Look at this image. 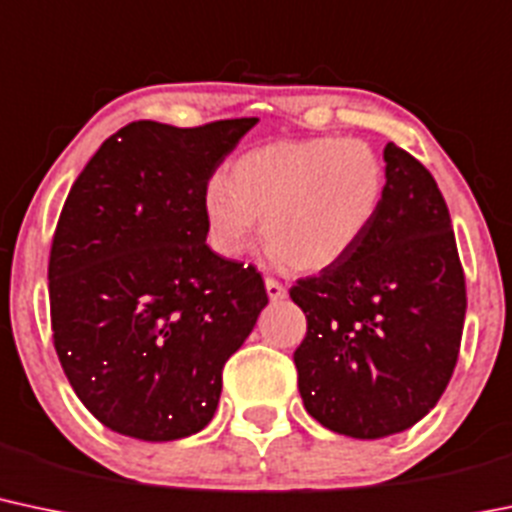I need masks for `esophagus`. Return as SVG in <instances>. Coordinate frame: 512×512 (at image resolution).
<instances>
[{
	"label": "esophagus",
	"instance_id": "34e87169",
	"mask_svg": "<svg viewBox=\"0 0 512 512\" xmlns=\"http://www.w3.org/2000/svg\"><path fill=\"white\" fill-rule=\"evenodd\" d=\"M265 289H267V296H269V299H272V301H282V299H286V286L279 284L277 279L267 277V279H265Z\"/></svg>",
	"mask_w": 512,
	"mask_h": 512
}]
</instances>
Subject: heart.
Listing matches in <instances>:
<instances>
[{"label":"heart","mask_w":512,"mask_h":512,"mask_svg":"<svg viewBox=\"0 0 512 512\" xmlns=\"http://www.w3.org/2000/svg\"><path fill=\"white\" fill-rule=\"evenodd\" d=\"M386 165L367 140L299 138L257 145L235 157L204 194L211 247L238 260L262 218L269 255L299 272L345 260L374 226Z\"/></svg>","instance_id":"1"}]
</instances>
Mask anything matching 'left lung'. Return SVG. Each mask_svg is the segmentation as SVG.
<instances>
[{
	"instance_id": "8db88e82",
	"label": "left lung",
	"mask_w": 512,
	"mask_h": 512,
	"mask_svg": "<svg viewBox=\"0 0 512 512\" xmlns=\"http://www.w3.org/2000/svg\"><path fill=\"white\" fill-rule=\"evenodd\" d=\"M386 194L355 252L289 289L306 313L294 352L306 411L357 440L408 430L452 379L466 282L442 192L411 153L384 148Z\"/></svg>"
}]
</instances>
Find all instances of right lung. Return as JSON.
<instances>
[{"label": "right lung", "mask_w": 512, "mask_h": 512, "mask_svg": "<svg viewBox=\"0 0 512 512\" xmlns=\"http://www.w3.org/2000/svg\"><path fill=\"white\" fill-rule=\"evenodd\" d=\"M255 123L133 121L67 194L48 262L53 345L114 432L170 442L204 430L223 364L267 306L257 267L206 245L209 179Z\"/></svg>", "instance_id": "obj_1"}]
</instances>
